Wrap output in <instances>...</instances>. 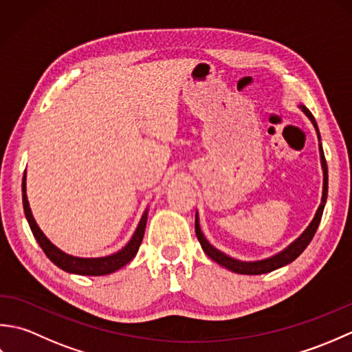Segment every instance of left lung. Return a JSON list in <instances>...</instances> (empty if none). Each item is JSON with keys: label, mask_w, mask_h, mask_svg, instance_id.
<instances>
[{"label": "left lung", "mask_w": 352, "mask_h": 352, "mask_svg": "<svg viewBox=\"0 0 352 352\" xmlns=\"http://www.w3.org/2000/svg\"><path fill=\"white\" fill-rule=\"evenodd\" d=\"M302 109V111L305 115L309 116V119L311 121V124L315 125L316 133H318V139L320 142V136H319V130H318V124L315 121V118L310 113V110L304 106H300ZM319 153H320V163H322V170H324V190H322V199H320V206L318 208V212L315 214V218L310 222V226L304 230V233L296 239L295 242H292L286 250H283L281 252L275 254V256L265 258V260H258V261H241V260H236V258H231L228 257L227 254H223L222 251L216 250L213 245L208 243L207 239L204 237L203 231L199 228V219H198V213L195 214V233L198 241L203 246L204 252L207 254L208 257H210L216 263H219L221 266L230 269V271H233L236 274H243V275H260V274H267V272H272L275 269H278L281 266H286L289 263H292L296 257H300V254L307 248L309 243L311 242L313 236H315L316 230L319 227V222L320 218H322V213H324V207L327 203V193H328V169H327V160H325V155H324V149L322 145L319 144Z\"/></svg>", "instance_id": "8db88e82"}]
</instances>
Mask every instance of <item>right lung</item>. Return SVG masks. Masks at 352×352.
I'll use <instances>...</instances> for the list:
<instances>
[{"instance_id":"1","label":"right lung","mask_w":352,"mask_h":352,"mask_svg":"<svg viewBox=\"0 0 352 352\" xmlns=\"http://www.w3.org/2000/svg\"><path fill=\"white\" fill-rule=\"evenodd\" d=\"M25 172L24 177H22V204H24V213L25 218L28 221V226L33 231V236L37 241V243L41 245V248L43 250V252L47 254V257L54 263L56 266H58L60 269L66 272L71 274H78V275H107L118 271L122 266H125L129 261H131L134 258V256L138 254L139 246L142 243V239H144L145 234V227H146V219H148V208L145 210V213L142 214L139 226L134 231L133 237L130 239V242L126 243L121 251H118L111 256H106V257H96V258H81V257H74L69 256V254H65L63 251H60L57 246L52 245L47 236L42 233V230L37 227V223L33 218L32 210H30V204L27 199V188H25Z\"/></svg>"}]
</instances>
